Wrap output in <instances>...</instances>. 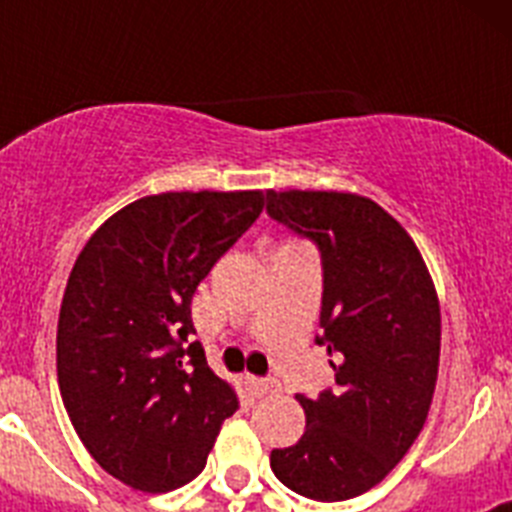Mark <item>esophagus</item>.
Listing matches in <instances>:
<instances>
[{
    "mask_svg": "<svg viewBox=\"0 0 512 512\" xmlns=\"http://www.w3.org/2000/svg\"><path fill=\"white\" fill-rule=\"evenodd\" d=\"M246 384L251 387L256 397L271 395V392L279 390V384L274 382V379H264V377H246Z\"/></svg>",
    "mask_w": 512,
    "mask_h": 512,
    "instance_id": "esophagus-1",
    "label": "esophagus"
}]
</instances>
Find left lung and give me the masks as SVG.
I'll return each instance as SVG.
<instances>
[{"label": "left lung", "mask_w": 512, "mask_h": 512, "mask_svg": "<svg viewBox=\"0 0 512 512\" xmlns=\"http://www.w3.org/2000/svg\"><path fill=\"white\" fill-rule=\"evenodd\" d=\"M277 223L318 243L336 392L297 395L305 433L271 451L297 495L338 503L372 490L423 431L441 356V307L418 246L395 217L351 192H266Z\"/></svg>", "instance_id": "1"}]
</instances>
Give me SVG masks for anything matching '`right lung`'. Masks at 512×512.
I'll return each instance as SVG.
<instances>
[{
  "mask_svg": "<svg viewBox=\"0 0 512 512\" xmlns=\"http://www.w3.org/2000/svg\"><path fill=\"white\" fill-rule=\"evenodd\" d=\"M264 200L261 189L151 194L81 248L58 315V387L81 443L122 485H187L238 408L200 343H189V305Z\"/></svg>",
  "mask_w": 512,
  "mask_h": 512,
  "instance_id": "add662e5",
  "label": "right lung"
}]
</instances>
